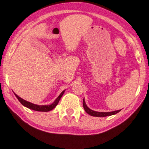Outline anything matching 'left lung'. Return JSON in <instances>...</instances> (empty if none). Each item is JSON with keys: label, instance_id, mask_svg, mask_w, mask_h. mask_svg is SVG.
<instances>
[{"label": "left lung", "instance_id": "8db88e82", "mask_svg": "<svg viewBox=\"0 0 149 149\" xmlns=\"http://www.w3.org/2000/svg\"><path fill=\"white\" fill-rule=\"evenodd\" d=\"M83 107L84 109L86 111V112L88 113L89 115L92 116H97V117H104V116H111V115L116 114V113H118L120 111V110H117V111H110V112H99V111H95L91 109L90 108H88L86 104L84 99H83Z\"/></svg>", "mask_w": 149, "mask_h": 149}]
</instances>
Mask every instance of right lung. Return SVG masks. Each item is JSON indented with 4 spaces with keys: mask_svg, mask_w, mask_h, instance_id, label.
Returning a JSON list of instances; mask_svg holds the SVG:
<instances>
[{
    "mask_svg": "<svg viewBox=\"0 0 149 149\" xmlns=\"http://www.w3.org/2000/svg\"><path fill=\"white\" fill-rule=\"evenodd\" d=\"M64 92H65V91H63L61 93L60 95H59L58 97L55 100V101H54L52 104H49V105H38V104H33V103L28 102V101H26L25 100L22 99V97H19V96L17 95V94H15V93H15V95L16 97H17V98L19 100V102H21V104H22V105H24V107H26L29 108V109L35 110V111H51V110H52L56 107V106L57 105L58 103V102H59V100H61V97H62L63 95Z\"/></svg>",
    "mask_w": 149,
    "mask_h": 149,
    "instance_id": "right-lung-1",
    "label": "right lung"
}]
</instances>
